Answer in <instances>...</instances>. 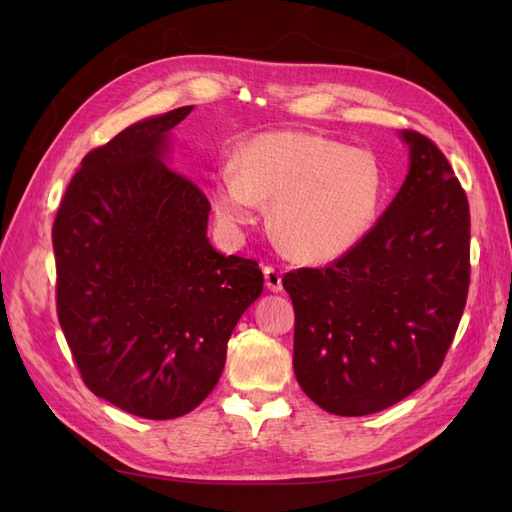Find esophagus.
<instances>
[{"label":"esophagus","mask_w":512,"mask_h":512,"mask_svg":"<svg viewBox=\"0 0 512 512\" xmlns=\"http://www.w3.org/2000/svg\"><path fill=\"white\" fill-rule=\"evenodd\" d=\"M262 273H265V286L271 292L282 290V273L280 271H277L275 267H265V269H262Z\"/></svg>","instance_id":"34e87169"}]
</instances>
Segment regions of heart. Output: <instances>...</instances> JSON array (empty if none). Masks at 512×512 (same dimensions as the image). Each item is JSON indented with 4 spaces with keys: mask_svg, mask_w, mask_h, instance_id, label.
I'll return each mask as SVG.
<instances>
[{
    "mask_svg": "<svg viewBox=\"0 0 512 512\" xmlns=\"http://www.w3.org/2000/svg\"><path fill=\"white\" fill-rule=\"evenodd\" d=\"M384 196L376 153L312 132L250 138L213 183L215 213L226 228L250 224L262 200H275L277 241L290 256L316 265L344 258L365 241Z\"/></svg>",
    "mask_w": 512,
    "mask_h": 512,
    "instance_id": "1",
    "label": "heart"
}]
</instances>
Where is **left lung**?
I'll list each match as a JSON object with an SVG mask.
<instances>
[{
    "label": "left lung",
    "instance_id": "8db88e82",
    "mask_svg": "<svg viewBox=\"0 0 512 512\" xmlns=\"http://www.w3.org/2000/svg\"><path fill=\"white\" fill-rule=\"evenodd\" d=\"M399 134L408 175L365 241L329 267L284 275L294 376L339 416L380 412L436 376L468 299V196L436 143Z\"/></svg>",
    "mask_w": 512,
    "mask_h": 512
}]
</instances>
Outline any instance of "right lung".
I'll return each instance as SVG.
<instances>
[{
  "instance_id": "right-lung-1",
  "label": "right lung",
  "mask_w": 512,
  "mask_h": 512,
  "mask_svg": "<svg viewBox=\"0 0 512 512\" xmlns=\"http://www.w3.org/2000/svg\"><path fill=\"white\" fill-rule=\"evenodd\" d=\"M194 106L149 117L89 151L53 224L57 318L87 389L134 416L192 412L262 292L258 262L215 252L207 196L166 166Z\"/></svg>"
}]
</instances>
